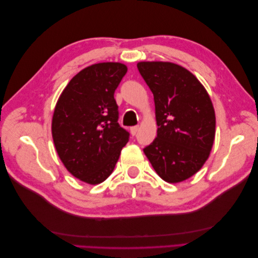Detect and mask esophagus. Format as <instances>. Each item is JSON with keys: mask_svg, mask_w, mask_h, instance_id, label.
Returning a JSON list of instances; mask_svg holds the SVG:
<instances>
[{"mask_svg": "<svg viewBox=\"0 0 258 258\" xmlns=\"http://www.w3.org/2000/svg\"><path fill=\"white\" fill-rule=\"evenodd\" d=\"M139 126H133V127H131V133H132V135H135L136 133H138L139 131Z\"/></svg>", "mask_w": 258, "mask_h": 258, "instance_id": "esophagus-1", "label": "esophagus"}]
</instances>
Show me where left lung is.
Here are the masks:
<instances>
[{
  "mask_svg": "<svg viewBox=\"0 0 258 258\" xmlns=\"http://www.w3.org/2000/svg\"><path fill=\"white\" fill-rule=\"evenodd\" d=\"M138 69L154 95L157 136L143 150L167 183L193 176L211 154L215 111L205 87L188 70L172 62H139Z\"/></svg>",
  "mask_w": 258,
  "mask_h": 258,
  "instance_id": "left-lung-1",
  "label": "left lung"
}]
</instances>
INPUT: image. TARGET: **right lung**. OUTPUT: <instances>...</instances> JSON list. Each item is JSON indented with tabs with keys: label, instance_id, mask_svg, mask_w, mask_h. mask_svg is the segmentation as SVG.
Listing matches in <instances>:
<instances>
[{
	"label": "right lung",
	"instance_id": "obj_1",
	"mask_svg": "<svg viewBox=\"0 0 258 258\" xmlns=\"http://www.w3.org/2000/svg\"><path fill=\"white\" fill-rule=\"evenodd\" d=\"M127 72L118 62L87 67L59 95L52 117V136L59 160L74 177L90 185L104 182L128 142L117 123L114 92Z\"/></svg>",
	"mask_w": 258,
	"mask_h": 258
}]
</instances>
